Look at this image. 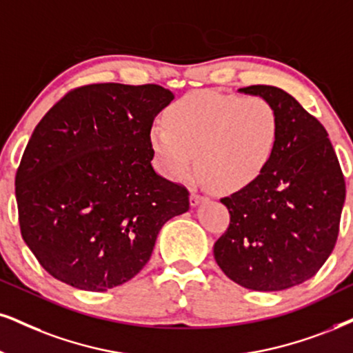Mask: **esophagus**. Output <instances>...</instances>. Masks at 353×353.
I'll return each instance as SVG.
<instances>
[{
    "label": "esophagus",
    "mask_w": 353,
    "mask_h": 353,
    "mask_svg": "<svg viewBox=\"0 0 353 353\" xmlns=\"http://www.w3.org/2000/svg\"><path fill=\"white\" fill-rule=\"evenodd\" d=\"M203 199H204V196H201V194H199L196 190L191 191V194H190V204H191V206H193V208L198 206V204L201 203Z\"/></svg>",
    "instance_id": "obj_1"
}]
</instances>
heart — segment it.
<instances>
[{"mask_svg":"<svg viewBox=\"0 0 353 353\" xmlns=\"http://www.w3.org/2000/svg\"><path fill=\"white\" fill-rule=\"evenodd\" d=\"M165 117L149 132L160 173L183 180L196 155L201 180L221 191L243 190L259 180L281 137L280 112L263 97L191 91Z\"/></svg>","mask_w":353,"mask_h":353,"instance_id":"1","label":"heart"}]
</instances>
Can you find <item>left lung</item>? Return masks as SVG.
I'll return each mask as SVG.
<instances>
[{
	"label": "left lung",
	"mask_w": 353,
	"mask_h": 353,
	"mask_svg": "<svg viewBox=\"0 0 353 353\" xmlns=\"http://www.w3.org/2000/svg\"><path fill=\"white\" fill-rule=\"evenodd\" d=\"M239 91L275 104L281 137L263 175L221 199L230 223L214 259L243 288L281 291L314 276L332 254L345 181L327 130L291 94L268 85Z\"/></svg>",
	"instance_id": "left-lung-1"
}]
</instances>
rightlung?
I'll list each match as a JSON object with an SVG mask.
<instances>
[{"label": "right lung", "mask_w": 353, "mask_h": 353, "mask_svg": "<svg viewBox=\"0 0 353 353\" xmlns=\"http://www.w3.org/2000/svg\"><path fill=\"white\" fill-rule=\"evenodd\" d=\"M173 93L97 83L68 91L36 125L16 172L21 236L57 280L108 291L149 262L185 186L152 167L149 132Z\"/></svg>", "instance_id": "1"}]
</instances>
